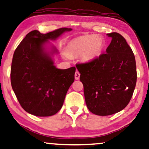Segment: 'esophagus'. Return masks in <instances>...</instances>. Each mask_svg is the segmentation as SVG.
Listing matches in <instances>:
<instances>
[{
  "instance_id": "obj_1",
  "label": "esophagus",
  "mask_w": 149,
  "mask_h": 149,
  "mask_svg": "<svg viewBox=\"0 0 149 149\" xmlns=\"http://www.w3.org/2000/svg\"><path fill=\"white\" fill-rule=\"evenodd\" d=\"M80 73H79L78 71H76V72L75 73V79H76V80H79V79H80Z\"/></svg>"
}]
</instances>
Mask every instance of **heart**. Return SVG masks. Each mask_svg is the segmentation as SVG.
<instances>
[{"mask_svg": "<svg viewBox=\"0 0 149 149\" xmlns=\"http://www.w3.org/2000/svg\"><path fill=\"white\" fill-rule=\"evenodd\" d=\"M105 45L104 39L97 35H84L77 37L67 44L65 58L81 55V59L84 63H91L102 54Z\"/></svg>", "mask_w": 149, "mask_h": 149, "instance_id": "b5f03b06", "label": "heart"}]
</instances>
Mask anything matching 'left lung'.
Returning a JSON list of instances; mask_svg holds the SVG:
<instances>
[{"label": "left lung", "mask_w": 149, "mask_h": 149, "mask_svg": "<svg viewBox=\"0 0 149 149\" xmlns=\"http://www.w3.org/2000/svg\"><path fill=\"white\" fill-rule=\"evenodd\" d=\"M107 35L112 41L106 54L93 62L76 66L87 108L99 116L123 110L130 102L137 80L135 56L125 39L118 33Z\"/></svg>", "instance_id": "8db88e82"}]
</instances>
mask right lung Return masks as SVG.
I'll return each instance as SVG.
<instances>
[{
  "label": "right lung",
  "mask_w": 149,
  "mask_h": 149,
  "mask_svg": "<svg viewBox=\"0 0 149 149\" xmlns=\"http://www.w3.org/2000/svg\"><path fill=\"white\" fill-rule=\"evenodd\" d=\"M71 30L61 28L46 34L35 30L15 49L11 63V86L19 104L29 114L49 116L62 108L74 81L76 67L56 68L52 57L58 50L47 44Z\"/></svg>",
  "instance_id": "obj_1"
}]
</instances>
